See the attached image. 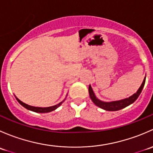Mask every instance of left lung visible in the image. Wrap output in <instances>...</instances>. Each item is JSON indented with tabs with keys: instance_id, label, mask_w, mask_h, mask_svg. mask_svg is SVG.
<instances>
[{
	"instance_id": "1",
	"label": "left lung",
	"mask_w": 153,
	"mask_h": 153,
	"mask_svg": "<svg viewBox=\"0 0 153 153\" xmlns=\"http://www.w3.org/2000/svg\"><path fill=\"white\" fill-rule=\"evenodd\" d=\"M145 81H146V77L143 79V81L141 84L140 88L138 89V90L137 91L136 93H135L134 95H132V96L129 97L128 98H125L124 100H121V101H112V102H104V101H101L100 100H98L96 97L95 96V94H94L93 91H92V87L91 86H89V97L92 99V101H93L94 104L96 106H99L100 108L103 109H105L107 111H118L120 109H123V108L126 107L127 106L130 105L131 104L135 102L136 101L137 98H138V96L141 94V91H142L143 86L145 84Z\"/></svg>"
}]
</instances>
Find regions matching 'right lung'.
<instances>
[{
  "label": "right lung",
  "mask_w": 153,
  "mask_h": 153,
  "mask_svg": "<svg viewBox=\"0 0 153 153\" xmlns=\"http://www.w3.org/2000/svg\"><path fill=\"white\" fill-rule=\"evenodd\" d=\"M16 99H17V101H18V102H19L20 104H21L23 106H24V107H25L26 109H29V110L33 111V112H40V113H45V112H52V111H53V110H55V109H56L58 107V106H61V104H62V103L64 102V101H61V102H60L59 104H57V105L52 106H49V107H35V106H29V105H28V104H24V102H22V101H20V100L18 99V98H16Z\"/></svg>",
  "instance_id": "1"
}]
</instances>
